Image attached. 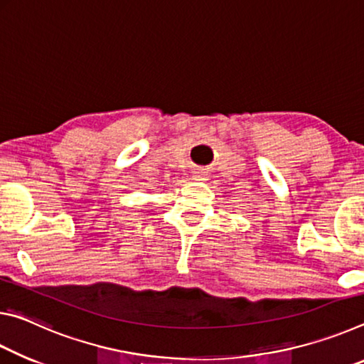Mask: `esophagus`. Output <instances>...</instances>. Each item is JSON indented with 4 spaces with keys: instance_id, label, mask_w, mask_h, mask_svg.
I'll return each instance as SVG.
<instances>
[{
    "instance_id": "obj_1",
    "label": "esophagus",
    "mask_w": 364,
    "mask_h": 364,
    "mask_svg": "<svg viewBox=\"0 0 364 364\" xmlns=\"http://www.w3.org/2000/svg\"><path fill=\"white\" fill-rule=\"evenodd\" d=\"M193 178H195V181H198V182H205V181H208V174L205 171H196Z\"/></svg>"
}]
</instances>
